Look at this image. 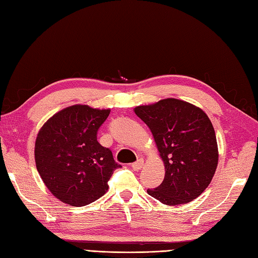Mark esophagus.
Returning a JSON list of instances; mask_svg holds the SVG:
<instances>
[{
  "label": "esophagus",
  "instance_id": "1",
  "mask_svg": "<svg viewBox=\"0 0 258 258\" xmlns=\"http://www.w3.org/2000/svg\"><path fill=\"white\" fill-rule=\"evenodd\" d=\"M144 164H145V160L142 159V158H140V159L137 160L135 163H133V165H131V167H133V169L135 171H139V170H141L142 167H144Z\"/></svg>",
  "mask_w": 258,
  "mask_h": 258
}]
</instances>
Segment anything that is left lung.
Returning a JSON list of instances; mask_svg holds the SVG:
<instances>
[{
    "mask_svg": "<svg viewBox=\"0 0 258 258\" xmlns=\"http://www.w3.org/2000/svg\"><path fill=\"white\" fill-rule=\"evenodd\" d=\"M135 113L151 130L165 169L162 183L149 188V196L172 207L201 196L219 162L215 131L208 114L175 98L138 106Z\"/></svg>",
    "mask_w": 258,
    "mask_h": 258,
    "instance_id": "obj_1",
    "label": "left lung"
}]
</instances>
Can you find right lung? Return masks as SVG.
<instances>
[{
  "label": "right lung",
  "mask_w": 258,
  "mask_h": 258,
  "mask_svg": "<svg viewBox=\"0 0 258 258\" xmlns=\"http://www.w3.org/2000/svg\"><path fill=\"white\" fill-rule=\"evenodd\" d=\"M110 109L74 105L56 112L39 129L35 163L53 196L72 207H85L108 191L113 171L121 167L97 141Z\"/></svg>",
  "instance_id": "add662e5"
}]
</instances>
